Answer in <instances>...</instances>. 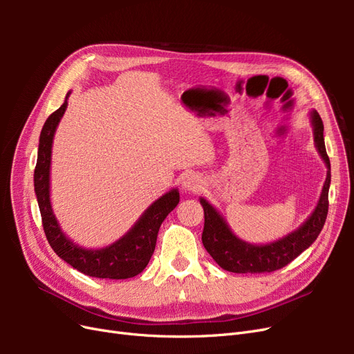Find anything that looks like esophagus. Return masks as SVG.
<instances>
[{
	"label": "esophagus",
	"instance_id": "34e87169",
	"mask_svg": "<svg viewBox=\"0 0 354 354\" xmlns=\"http://www.w3.org/2000/svg\"><path fill=\"white\" fill-rule=\"evenodd\" d=\"M202 183H203V180L201 178V176H198L195 173L186 174L183 177V180H181V186H183L185 190H189V192H198L202 187Z\"/></svg>",
	"mask_w": 354,
	"mask_h": 354
}]
</instances>
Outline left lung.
<instances>
[{"label":"left lung","mask_w":354,"mask_h":354,"mask_svg":"<svg viewBox=\"0 0 354 354\" xmlns=\"http://www.w3.org/2000/svg\"><path fill=\"white\" fill-rule=\"evenodd\" d=\"M310 121L313 125L315 145L320 158L326 164V180L320 194L315 211L297 230L285 238L266 245H252L234 236L220 212L211 203L201 198L205 224L202 232V243L221 269L233 273H270L279 270L307 250L316 238L328 216V192L330 185V162L325 149L324 122L316 111L310 112Z\"/></svg>","instance_id":"1"}]
</instances>
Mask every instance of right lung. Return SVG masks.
Listing matches in <instances>:
<instances>
[{
  "label": "right lung",
  "instance_id": "right-lung-1",
  "mask_svg": "<svg viewBox=\"0 0 354 354\" xmlns=\"http://www.w3.org/2000/svg\"><path fill=\"white\" fill-rule=\"evenodd\" d=\"M60 108L53 112L42 127L38 146L37 167L34 173V186L41 211L42 227L47 241L55 252L81 273L100 277V279H128L145 270L155 251L160 224L173 211L180 201L178 190L173 189L156 199L149 207L134 226L121 239L100 250H87L72 242L62 232L60 224L53 212L50 202V165L51 147L56 128L68 108V97Z\"/></svg>",
  "mask_w": 354,
  "mask_h": 354
}]
</instances>
